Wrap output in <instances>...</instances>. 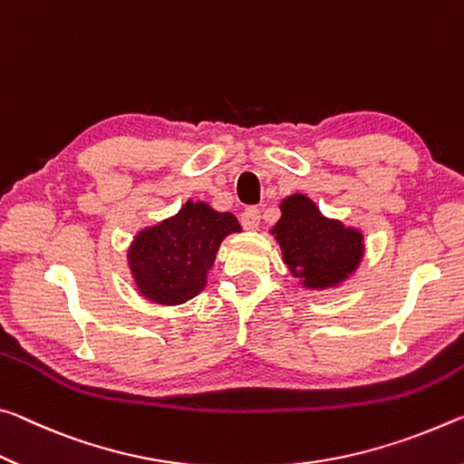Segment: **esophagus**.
Segmentation results:
<instances>
[{
    "label": "esophagus",
    "instance_id": "obj_1",
    "mask_svg": "<svg viewBox=\"0 0 464 464\" xmlns=\"http://www.w3.org/2000/svg\"><path fill=\"white\" fill-rule=\"evenodd\" d=\"M240 222H242V226L246 227V230H256V227H259V224H261V211L256 208H246L245 211H242Z\"/></svg>",
    "mask_w": 464,
    "mask_h": 464
}]
</instances>
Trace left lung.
Segmentation results:
<instances>
[{
    "label": "left lung",
    "instance_id": "left-lung-1",
    "mask_svg": "<svg viewBox=\"0 0 464 464\" xmlns=\"http://www.w3.org/2000/svg\"><path fill=\"white\" fill-rule=\"evenodd\" d=\"M282 218L271 234L282 246L284 263L306 290H329L360 267L363 234L358 227L326 218L304 193L285 197Z\"/></svg>",
    "mask_w": 464,
    "mask_h": 464
}]
</instances>
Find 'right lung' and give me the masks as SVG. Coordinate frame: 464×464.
Here are the masks:
<instances>
[{
  "label": "right lung",
  "mask_w": 464,
  "mask_h": 464,
  "mask_svg": "<svg viewBox=\"0 0 464 464\" xmlns=\"http://www.w3.org/2000/svg\"><path fill=\"white\" fill-rule=\"evenodd\" d=\"M230 211H216L205 201L188 199L179 214L143 227L127 250L138 292L154 304L179 306L195 298L226 237L240 232Z\"/></svg>",
  "instance_id": "right-lung-1"
}]
</instances>
